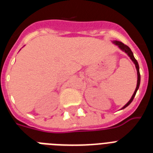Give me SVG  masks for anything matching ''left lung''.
<instances>
[{"instance_id": "1", "label": "left lung", "mask_w": 153, "mask_h": 153, "mask_svg": "<svg viewBox=\"0 0 153 153\" xmlns=\"http://www.w3.org/2000/svg\"><path fill=\"white\" fill-rule=\"evenodd\" d=\"M113 42V44H114L115 45H117V46L119 48L121 49V51H124L125 53H126L127 54V55H128V57L130 58V59L132 60L133 62V63L135 64V67H136V69H137V87H136V90L135 91H134V93H133V94L132 95V98H130V100L128 101L127 103H126L125 105H124L122 108H121V109H125V108H126V107L128 106V105L130 104L131 102H133V98H134V97H135L136 94H137V90L139 89V86H140V71H139V65H138V62L137 61V59H136L135 58H134V55H133V51H131V49L128 48L127 45H125V44H123V43H121V42L120 41H117V40H114Z\"/></svg>"}]
</instances>
